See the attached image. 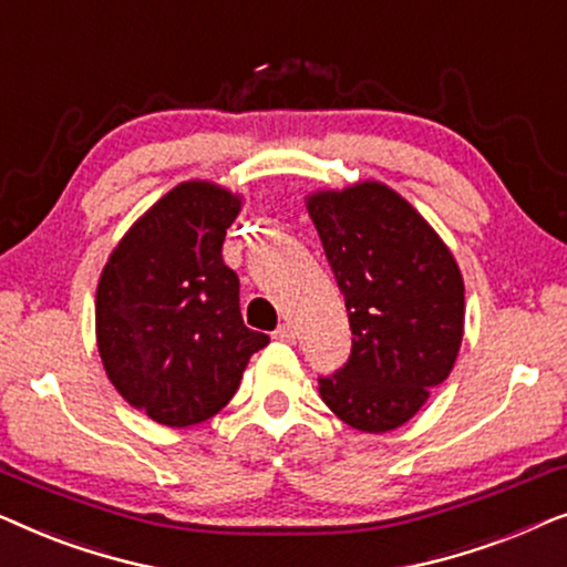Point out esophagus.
I'll list each match as a JSON object with an SVG mask.
<instances>
[{
  "mask_svg": "<svg viewBox=\"0 0 567 567\" xmlns=\"http://www.w3.org/2000/svg\"><path fill=\"white\" fill-rule=\"evenodd\" d=\"M274 338L276 340H284V343H293V340H297V330H293V324L284 322V324H278V328H276Z\"/></svg>",
  "mask_w": 567,
  "mask_h": 567,
  "instance_id": "1",
  "label": "esophagus"
}]
</instances>
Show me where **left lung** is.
<instances>
[{
  "instance_id": "1",
  "label": "left lung",
  "mask_w": 567,
  "mask_h": 567,
  "mask_svg": "<svg viewBox=\"0 0 567 567\" xmlns=\"http://www.w3.org/2000/svg\"><path fill=\"white\" fill-rule=\"evenodd\" d=\"M309 216L346 297L351 355L320 394L353 429L410 421L452 371L462 346L464 284L421 214L379 183L309 198Z\"/></svg>"
}]
</instances>
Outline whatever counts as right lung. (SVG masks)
<instances>
[{
	"mask_svg": "<svg viewBox=\"0 0 567 567\" xmlns=\"http://www.w3.org/2000/svg\"><path fill=\"white\" fill-rule=\"evenodd\" d=\"M239 198L183 183L115 247L97 284V348L115 390L162 425H193L235 398L266 332L245 328L221 245Z\"/></svg>",
	"mask_w": 567,
	"mask_h": 567,
	"instance_id": "1",
	"label": "right lung"
}]
</instances>
